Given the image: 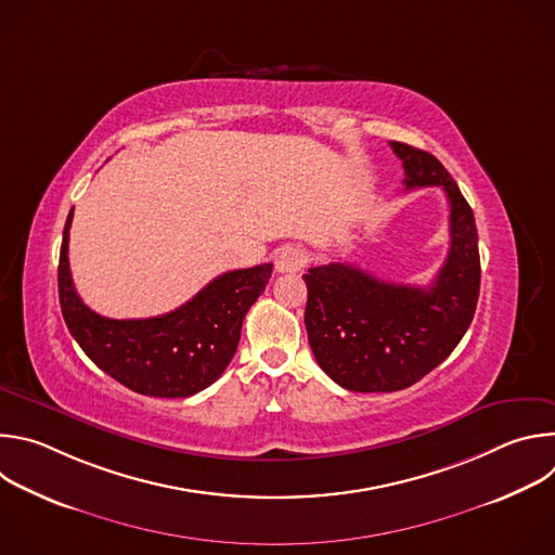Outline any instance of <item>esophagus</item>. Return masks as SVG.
I'll use <instances>...</instances> for the list:
<instances>
[{"instance_id":"esophagus-1","label":"esophagus","mask_w":555,"mask_h":555,"mask_svg":"<svg viewBox=\"0 0 555 555\" xmlns=\"http://www.w3.org/2000/svg\"><path fill=\"white\" fill-rule=\"evenodd\" d=\"M307 263V257L300 248H283L276 253V259H274V268L276 272H298L300 268H305Z\"/></svg>"}]
</instances>
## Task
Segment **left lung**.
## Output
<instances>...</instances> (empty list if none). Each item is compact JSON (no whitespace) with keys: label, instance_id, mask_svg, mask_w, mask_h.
Masks as SVG:
<instances>
[{"label":"left lung","instance_id":"left-lung-1","mask_svg":"<svg viewBox=\"0 0 555 555\" xmlns=\"http://www.w3.org/2000/svg\"><path fill=\"white\" fill-rule=\"evenodd\" d=\"M404 186H441L450 204V250L428 287L386 283L351 263L309 268L305 327L321 369L343 388L392 392L420 382L461 343L479 300L481 259L474 212L428 151L390 142Z\"/></svg>","mask_w":555,"mask_h":555}]
</instances>
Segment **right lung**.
<instances>
[{
    "mask_svg": "<svg viewBox=\"0 0 555 555\" xmlns=\"http://www.w3.org/2000/svg\"><path fill=\"white\" fill-rule=\"evenodd\" d=\"M69 225L72 210L59 255V302L86 356L116 382L151 398H189L210 386L230 364L246 313L272 276V263L225 272L165 315L114 321L92 311L74 289Z\"/></svg>",
    "mask_w": 555,
    "mask_h": 555,
    "instance_id": "obj_1",
    "label": "right lung"
}]
</instances>
